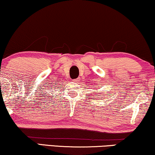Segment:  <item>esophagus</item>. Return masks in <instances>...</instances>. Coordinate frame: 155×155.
Returning <instances> with one entry per match:
<instances>
[{"label": "esophagus", "instance_id": "obj_1", "mask_svg": "<svg viewBox=\"0 0 155 155\" xmlns=\"http://www.w3.org/2000/svg\"><path fill=\"white\" fill-rule=\"evenodd\" d=\"M73 81H78V79H73Z\"/></svg>", "mask_w": 155, "mask_h": 155}]
</instances>
